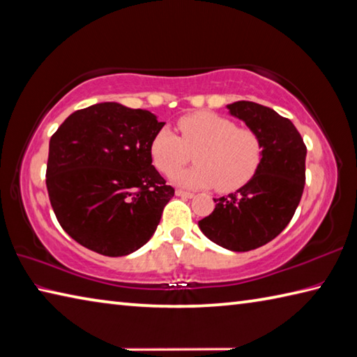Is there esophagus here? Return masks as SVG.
Here are the masks:
<instances>
[{
	"instance_id": "34e87169",
	"label": "esophagus",
	"mask_w": 357,
	"mask_h": 357,
	"mask_svg": "<svg viewBox=\"0 0 357 357\" xmlns=\"http://www.w3.org/2000/svg\"><path fill=\"white\" fill-rule=\"evenodd\" d=\"M176 196H178V197H186V199H191V197H194V194H192V192H190V191L177 190V191H176Z\"/></svg>"
}]
</instances>
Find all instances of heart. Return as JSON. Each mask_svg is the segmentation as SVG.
Returning <instances> with one entry per match:
<instances>
[{
  "label": "heart",
  "mask_w": 357,
  "mask_h": 357,
  "mask_svg": "<svg viewBox=\"0 0 357 357\" xmlns=\"http://www.w3.org/2000/svg\"><path fill=\"white\" fill-rule=\"evenodd\" d=\"M176 135L161 129L151 143V155L157 169L172 174L197 153V167L172 174L174 185L196 190L218 185L220 191H234L250 180L262 158V143L252 129L238 127L213 112H196L178 119Z\"/></svg>",
  "instance_id": "b5f03b06"
}]
</instances>
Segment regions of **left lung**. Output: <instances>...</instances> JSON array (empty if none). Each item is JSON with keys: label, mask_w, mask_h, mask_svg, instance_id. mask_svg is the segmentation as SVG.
Masks as SVG:
<instances>
[{"label": "left lung", "mask_w": 357, "mask_h": 357, "mask_svg": "<svg viewBox=\"0 0 357 357\" xmlns=\"http://www.w3.org/2000/svg\"><path fill=\"white\" fill-rule=\"evenodd\" d=\"M227 110L258 133L262 158L244 186L214 199L216 208L199 228L227 250L248 252L277 238L291 222L305 188L306 146L291 121L268 107L238 100Z\"/></svg>", "instance_id": "obj_1"}]
</instances>
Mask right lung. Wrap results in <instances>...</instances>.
<instances>
[{
	"mask_svg": "<svg viewBox=\"0 0 357 357\" xmlns=\"http://www.w3.org/2000/svg\"><path fill=\"white\" fill-rule=\"evenodd\" d=\"M158 116L118 102L74 112L50 141L52 210L70 236L104 257H126L149 241L174 188L152 166Z\"/></svg>",
	"mask_w": 357,
	"mask_h": 357,
	"instance_id": "1",
	"label": "right lung"
}]
</instances>
